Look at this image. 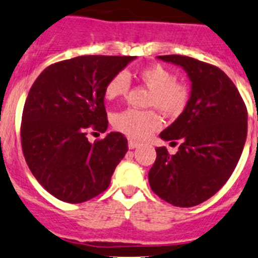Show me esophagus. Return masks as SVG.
Returning a JSON list of instances; mask_svg holds the SVG:
<instances>
[{"label": "esophagus", "instance_id": "obj_1", "mask_svg": "<svg viewBox=\"0 0 258 258\" xmlns=\"http://www.w3.org/2000/svg\"><path fill=\"white\" fill-rule=\"evenodd\" d=\"M140 143L138 142V140H134V139H132V138H129V149H134V148H137L138 145H139Z\"/></svg>", "mask_w": 258, "mask_h": 258}]
</instances>
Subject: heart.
I'll use <instances>...</instances> for the list:
<instances>
[{"label":"heart","instance_id":"heart-1","mask_svg":"<svg viewBox=\"0 0 258 258\" xmlns=\"http://www.w3.org/2000/svg\"><path fill=\"white\" fill-rule=\"evenodd\" d=\"M138 78L152 90L148 105L157 108L167 116H177L184 111L190 98L189 86L178 80L170 69L153 63L138 71ZM129 90L128 78L123 73L114 75L104 89L108 100H116L126 95ZM115 129L133 138H145L157 132L162 125L160 116L154 110L126 109L113 118Z\"/></svg>","mask_w":258,"mask_h":258}]
</instances>
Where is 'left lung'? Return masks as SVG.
Here are the masks:
<instances>
[{
	"label": "left lung",
	"instance_id": "obj_1",
	"mask_svg": "<svg viewBox=\"0 0 258 258\" xmlns=\"http://www.w3.org/2000/svg\"><path fill=\"white\" fill-rule=\"evenodd\" d=\"M158 58L179 65L192 81L187 108L160 138L180 145L174 155L155 149L149 170L153 192L175 207H193L216 195L229 179L247 137V108L219 68L183 55Z\"/></svg>",
	"mask_w": 258,
	"mask_h": 258
}]
</instances>
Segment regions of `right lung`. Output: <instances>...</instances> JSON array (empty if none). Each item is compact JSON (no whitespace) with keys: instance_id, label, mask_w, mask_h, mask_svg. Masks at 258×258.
Here are the masks:
<instances>
[{"instance_id":"1","label":"right lung","mask_w":258,"mask_h":258,"mask_svg":"<svg viewBox=\"0 0 258 258\" xmlns=\"http://www.w3.org/2000/svg\"><path fill=\"white\" fill-rule=\"evenodd\" d=\"M133 58L78 56L47 66L32 84L22 111V153L34 177L57 200L81 203L103 193L128 152L121 133L93 144L86 134L108 128L104 89Z\"/></svg>"}]
</instances>
